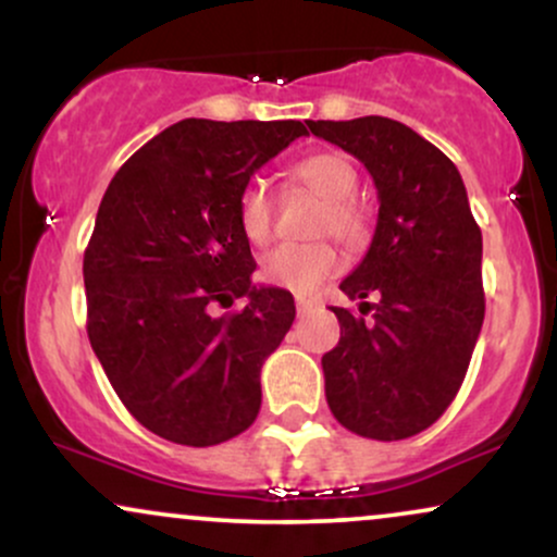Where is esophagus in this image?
<instances>
[{"label":"esophagus","instance_id":"obj_1","mask_svg":"<svg viewBox=\"0 0 557 557\" xmlns=\"http://www.w3.org/2000/svg\"><path fill=\"white\" fill-rule=\"evenodd\" d=\"M314 306H317V300L304 298V296H298V298H296V311H298V317H306V314H309L311 309H314Z\"/></svg>","mask_w":557,"mask_h":557}]
</instances>
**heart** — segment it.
I'll use <instances>...</instances> for the list:
<instances>
[{
	"label": "heart",
	"instance_id": "heart-1",
	"mask_svg": "<svg viewBox=\"0 0 557 557\" xmlns=\"http://www.w3.org/2000/svg\"><path fill=\"white\" fill-rule=\"evenodd\" d=\"M293 183L304 185L311 194L324 198V209L317 216L314 233H332L343 246L361 248L369 240V216L354 201L359 172L337 151L306 157L290 172ZM235 222L240 235L253 246H264L272 238L274 227V198L264 183L251 181L240 190L235 203ZM341 267V253L330 240L285 243L272 248L259 267V280L264 285L283 287L306 296L314 293L324 280L332 277Z\"/></svg>",
	"mask_w": 557,
	"mask_h": 557
}]
</instances>
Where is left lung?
<instances>
[{"mask_svg":"<svg viewBox=\"0 0 557 557\" xmlns=\"http://www.w3.org/2000/svg\"><path fill=\"white\" fill-rule=\"evenodd\" d=\"M306 125L361 159L380 196L372 246L341 283L348 298L380 300H363V317L332 306L341 341L322 356L330 411L361 437H413L447 411L474 354L482 230L456 164L408 125L376 114Z\"/></svg>","mask_w":557,"mask_h":557,"instance_id":"left-lung-1","label":"left lung"}]
</instances>
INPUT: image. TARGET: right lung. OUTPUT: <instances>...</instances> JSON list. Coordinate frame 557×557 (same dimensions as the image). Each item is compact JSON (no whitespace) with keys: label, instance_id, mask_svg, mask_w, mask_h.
<instances>
[{"label":"right lung","instance_id":"right-lung-1","mask_svg":"<svg viewBox=\"0 0 557 557\" xmlns=\"http://www.w3.org/2000/svg\"><path fill=\"white\" fill-rule=\"evenodd\" d=\"M298 120H181L133 154L83 253L88 341L127 411L159 437L209 447L261 408V367L296 319L290 293L251 285L235 203ZM235 297L238 312L216 315Z\"/></svg>","mask_w":557,"mask_h":557}]
</instances>
